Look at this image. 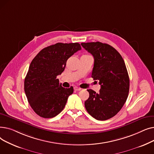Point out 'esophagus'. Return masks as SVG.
Wrapping results in <instances>:
<instances>
[{"label": "esophagus", "instance_id": "34e87169", "mask_svg": "<svg viewBox=\"0 0 154 154\" xmlns=\"http://www.w3.org/2000/svg\"><path fill=\"white\" fill-rule=\"evenodd\" d=\"M74 90L75 91H80V90H82V88H80V87H77V86H75V87H74Z\"/></svg>", "mask_w": 154, "mask_h": 154}]
</instances>
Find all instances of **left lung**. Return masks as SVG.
Here are the masks:
<instances>
[{
  "instance_id": "obj_1",
  "label": "left lung",
  "mask_w": 154,
  "mask_h": 154,
  "mask_svg": "<svg viewBox=\"0 0 154 154\" xmlns=\"http://www.w3.org/2000/svg\"><path fill=\"white\" fill-rule=\"evenodd\" d=\"M81 45L94 57L92 77L100 85L98 94L87 90L89 97L85 102V107L95 119L106 120L117 114L128 97L130 80L125 62L109 44L96 42L81 43Z\"/></svg>"
}]
</instances>
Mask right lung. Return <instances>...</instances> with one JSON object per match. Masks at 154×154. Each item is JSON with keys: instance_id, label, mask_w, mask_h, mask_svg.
<instances>
[{"instance_id": "add662e5", "label": "right lung", "mask_w": 154, "mask_h": 154, "mask_svg": "<svg viewBox=\"0 0 154 154\" xmlns=\"http://www.w3.org/2000/svg\"><path fill=\"white\" fill-rule=\"evenodd\" d=\"M81 50L79 43H57L40 51L31 62L24 80V91L32 109L40 117L57 116L66 106L74 88H64L57 79L67 59Z\"/></svg>"}]
</instances>
